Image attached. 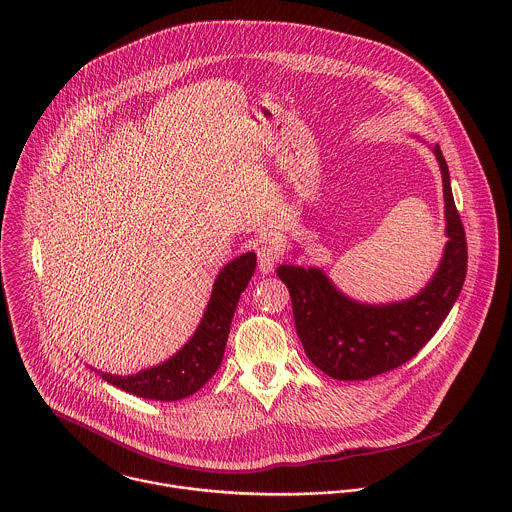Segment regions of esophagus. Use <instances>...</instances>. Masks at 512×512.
I'll list each match as a JSON object with an SVG mask.
<instances>
[{"label": "esophagus", "instance_id": "esophagus-1", "mask_svg": "<svg viewBox=\"0 0 512 512\" xmlns=\"http://www.w3.org/2000/svg\"><path fill=\"white\" fill-rule=\"evenodd\" d=\"M256 256H258V268L260 272L268 274L274 270V266L278 264V260L282 258V252L278 246L274 244H262L256 248Z\"/></svg>", "mask_w": 512, "mask_h": 512}]
</instances>
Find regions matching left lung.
I'll use <instances>...</instances> for the list:
<instances>
[{
  "mask_svg": "<svg viewBox=\"0 0 512 512\" xmlns=\"http://www.w3.org/2000/svg\"><path fill=\"white\" fill-rule=\"evenodd\" d=\"M443 177L447 244L434 280L412 299L390 305L357 303L317 268L280 266L292 295L293 319L309 361L337 380H366L404 365L436 335L467 274V240L453 201L449 169L434 147Z\"/></svg>",
  "mask_w": 512,
  "mask_h": 512,
  "instance_id": "1",
  "label": "left lung"
}]
</instances>
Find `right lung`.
Wrapping results in <instances>:
<instances>
[{"label":"right lung","instance_id":"right-lung-1","mask_svg":"<svg viewBox=\"0 0 512 512\" xmlns=\"http://www.w3.org/2000/svg\"><path fill=\"white\" fill-rule=\"evenodd\" d=\"M254 268L256 254L252 252L238 256L222 268L199 329L169 361L132 376H118L98 370L102 378L147 400L175 402L195 394L219 370L238 297L246 290Z\"/></svg>","mask_w":512,"mask_h":512}]
</instances>
